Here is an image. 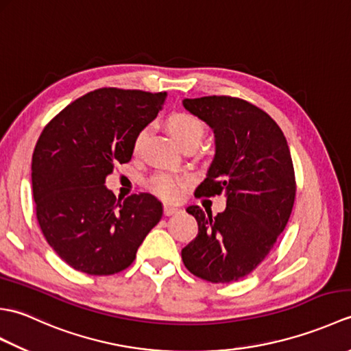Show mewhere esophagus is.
<instances>
[{"label": "esophagus", "mask_w": 351, "mask_h": 351, "mask_svg": "<svg viewBox=\"0 0 351 351\" xmlns=\"http://www.w3.org/2000/svg\"><path fill=\"white\" fill-rule=\"evenodd\" d=\"M180 211H181L180 208H176L173 205H164V214H166V215L176 214V213H180Z\"/></svg>", "instance_id": "esophagus-1"}]
</instances>
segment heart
<instances>
[{
    "label": "heart",
    "mask_w": 351,
    "mask_h": 351,
    "mask_svg": "<svg viewBox=\"0 0 351 351\" xmlns=\"http://www.w3.org/2000/svg\"><path fill=\"white\" fill-rule=\"evenodd\" d=\"M166 128L170 132V136L173 137L180 146H184L187 143H199L205 132L204 123L199 121L196 116L190 113H173L166 119ZM146 138V130H141L137 132L136 138L132 143V151L137 154L140 151L141 145ZM187 182V178L184 175L176 173H167V171H161L156 173L149 180V190L154 195L164 200H178L182 196V191Z\"/></svg>",
    "instance_id": "obj_1"
}]
</instances>
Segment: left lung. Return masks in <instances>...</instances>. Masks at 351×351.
<instances>
[{
    "mask_svg": "<svg viewBox=\"0 0 351 351\" xmlns=\"http://www.w3.org/2000/svg\"><path fill=\"white\" fill-rule=\"evenodd\" d=\"M182 106L214 132L215 154L196 196H226L214 215L187 208L199 232L182 249L189 271L213 283L252 273L285 229L295 197V176L279 125L253 104L230 96L184 99Z\"/></svg>",
    "mask_w": 351,
    "mask_h": 351,
    "instance_id": "obj_1",
    "label": "left lung"
}]
</instances>
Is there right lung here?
Returning a JSON list of instances; mask_svg holds the SVG:
<instances>
[{"mask_svg":"<svg viewBox=\"0 0 351 351\" xmlns=\"http://www.w3.org/2000/svg\"><path fill=\"white\" fill-rule=\"evenodd\" d=\"M166 92L104 87L69 104L45 126L33 154L36 215L66 264L92 276L125 270L162 205L149 193L116 200L106 178L132 156L137 132L158 114Z\"/></svg>","mask_w":351,"mask_h":351,"instance_id":"right-lung-1","label":"right lung"}]
</instances>
